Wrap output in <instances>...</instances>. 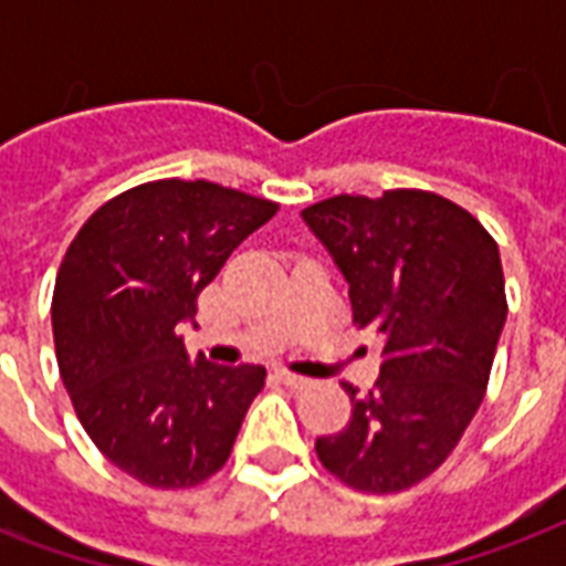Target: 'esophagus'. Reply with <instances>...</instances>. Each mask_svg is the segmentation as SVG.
I'll use <instances>...</instances> for the list:
<instances>
[{
    "label": "esophagus",
    "mask_w": 566,
    "mask_h": 566,
    "mask_svg": "<svg viewBox=\"0 0 566 566\" xmlns=\"http://www.w3.org/2000/svg\"><path fill=\"white\" fill-rule=\"evenodd\" d=\"M279 379H282L287 388H308V385H312V379H306V376H296V373H291V369H279Z\"/></svg>",
    "instance_id": "obj_1"
}]
</instances>
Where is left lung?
<instances>
[{
	"label": "left lung",
	"mask_w": 566,
	"mask_h": 566,
	"mask_svg": "<svg viewBox=\"0 0 566 566\" xmlns=\"http://www.w3.org/2000/svg\"><path fill=\"white\" fill-rule=\"evenodd\" d=\"M303 221L345 275L357 327L385 343L376 388H345L352 418L315 451L357 491H406L449 458L485 397L506 324L497 242L427 190L343 193Z\"/></svg>",
	"instance_id": "1"
}]
</instances>
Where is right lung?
<instances>
[{"instance_id":"1","label":"right lung","mask_w":566,"mask_h":566,"mask_svg":"<svg viewBox=\"0 0 566 566\" xmlns=\"http://www.w3.org/2000/svg\"><path fill=\"white\" fill-rule=\"evenodd\" d=\"M275 211L211 181H148L93 211L60 263V379L96 449L142 485L193 488L233 451L266 369L190 360L181 324H197L202 287Z\"/></svg>"}]
</instances>
